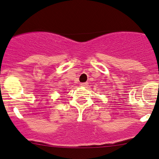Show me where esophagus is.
Returning <instances> with one entry per match:
<instances>
[{
    "label": "esophagus",
    "mask_w": 159,
    "mask_h": 159,
    "mask_svg": "<svg viewBox=\"0 0 159 159\" xmlns=\"http://www.w3.org/2000/svg\"><path fill=\"white\" fill-rule=\"evenodd\" d=\"M81 85L82 87H84V88H86V87L88 86V82H84V83H81Z\"/></svg>",
    "instance_id": "34e87169"
}]
</instances>
